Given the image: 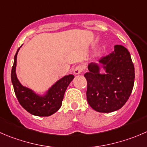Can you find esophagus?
Wrapping results in <instances>:
<instances>
[{
	"instance_id": "obj_1",
	"label": "esophagus",
	"mask_w": 147,
	"mask_h": 147,
	"mask_svg": "<svg viewBox=\"0 0 147 147\" xmlns=\"http://www.w3.org/2000/svg\"><path fill=\"white\" fill-rule=\"evenodd\" d=\"M83 71V67L81 65H78L74 69V74L75 75H80V74L82 73V72Z\"/></svg>"
}]
</instances>
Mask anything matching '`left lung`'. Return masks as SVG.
I'll use <instances>...</instances> for the list:
<instances>
[{
  "label": "left lung",
  "mask_w": 147,
  "mask_h": 147,
  "mask_svg": "<svg viewBox=\"0 0 147 147\" xmlns=\"http://www.w3.org/2000/svg\"><path fill=\"white\" fill-rule=\"evenodd\" d=\"M88 69L84 76L91 108L100 113H111L122 108L131 93L135 79L134 66L128 49L115 45L113 52L98 63L90 62Z\"/></svg>",
  "instance_id": "8db88e82"
}]
</instances>
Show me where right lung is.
Returning a JSON list of instances; mask_svg holds the SVG:
<instances>
[{"mask_svg": "<svg viewBox=\"0 0 147 147\" xmlns=\"http://www.w3.org/2000/svg\"><path fill=\"white\" fill-rule=\"evenodd\" d=\"M22 45L16 53L11 69V82L17 99L21 106L34 116H51L60 108L65 91L75 77L73 75H65L42 93L24 86L16 75L17 55Z\"/></svg>", "mask_w": 147, "mask_h": 147, "instance_id": "obj_1", "label": "right lung"}]
</instances>
